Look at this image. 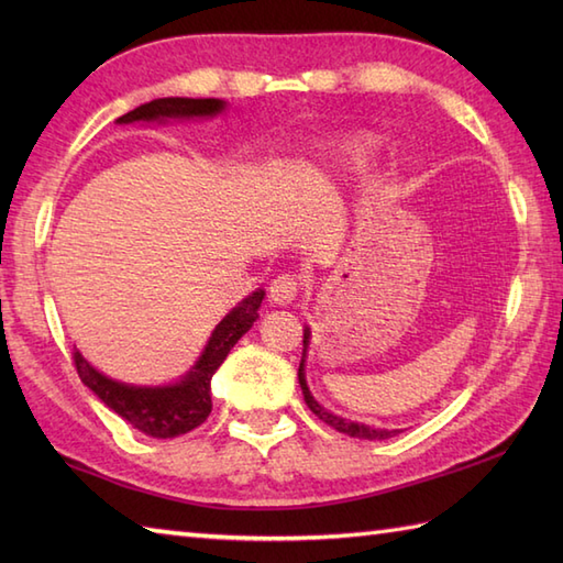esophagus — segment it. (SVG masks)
<instances>
[{
    "mask_svg": "<svg viewBox=\"0 0 563 563\" xmlns=\"http://www.w3.org/2000/svg\"><path fill=\"white\" fill-rule=\"evenodd\" d=\"M300 290H302V280L297 278V275L283 273V275H278V278H275V280L271 283L268 295H271L273 302L283 305V302H292L295 297L300 295Z\"/></svg>",
    "mask_w": 563,
    "mask_h": 563,
    "instance_id": "esophagus-1",
    "label": "esophagus"
}]
</instances>
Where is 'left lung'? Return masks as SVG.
Returning a JSON list of instances; mask_svg holds the SVG:
<instances>
[{
  "mask_svg": "<svg viewBox=\"0 0 563 563\" xmlns=\"http://www.w3.org/2000/svg\"><path fill=\"white\" fill-rule=\"evenodd\" d=\"M305 349H307V343H309V331H305ZM305 365V361L300 363V373H297V377H300V387H302V394H305V401H307V406H309V411L312 413H317L321 421L324 423H329L331 428H336L339 433H345V435H351V438H365V440H387V438H391L394 433H397V430H379V428H369V426H363V423H351V421H345V418H339V416H333V413H329L327 409H321V406L314 401V397L312 394H309V389H307V382H305V373H302V367Z\"/></svg>",
  "mask_w": 563,
  "mask_h": 563,
  "instance_id": "obj_1",
  "label": "left lung"
}]
</instances>
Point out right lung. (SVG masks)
<instances>
[{
    "label": "right lung",
    "mask_w": 563,
    "mask_h": 563,
    "mask_svg": "<svg viewBox=\"0 0 563 563\" xmlns=\"http://www.w3.org/2000/svg\"><path fill=\"white\" fill-rule=\"evenodd\" d=\"M224 109L220 99H154L150 103L137 106L135 111L118 118V123L135 121H159V118H194V115H214ZM263 300V290L249 295L246 300L227 314L202 351L196 367L172 387H130L123 382L109 379L93 369L79 351L71 353L77 373L97 397L109 406L111 411L123 416L137 430L154 438H176L190 433V430L208 421L212 411L210 399V379L214 375L227 353L234 343L254 327L258 319V307Z\"/></svg>",
    "instance_id": "add662e5"
}]
</instances>
